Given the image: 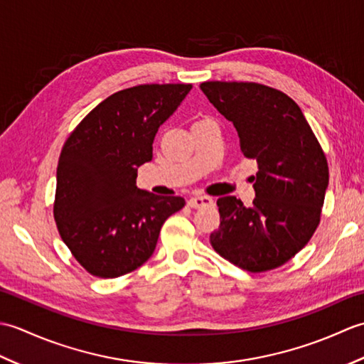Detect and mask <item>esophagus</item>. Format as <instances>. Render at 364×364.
Wrapping results in <instances>:
<instances>
[{"mask_svg": "<svg viewBox=\"0 0 364 364\" xmlns=\"http://www.w3.org/2000/svg\"><path fill=\"white\" fill-rule=\"evenodd\" d=\"M188 203L191 208H203V206L213 205V198L206 196H196V197H191Z\"/></svg>", "mask_w": 364, "mask_h": 364, "instance_id": "1", "label": "esophagus"}]
</instances>
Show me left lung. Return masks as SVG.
I'll return each instance as SVG.
<instances>
[{"label":"left lung","mask_w":364,"mask_h":364,"mask_svg":"<svg viewBox=\"0 0 364 364\" xmlns=\"http://www.w3.org/2000/svg\"><path fill=\"white\" fill-rule=\"evenodd\" d=\"M200 89L233 123L241 151L258 162L255 200L245 208L235 196L218 200L219 230L213 249L249 272L288 262L319 225L328 186V164L297 103L258 82L206 81Z\"/></svg>","instance_id":"obj_1"}]
</instances>
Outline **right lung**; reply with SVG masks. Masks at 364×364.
<instances>
[{
  "label": "right lung",
  "instance_id": "add662e5",
  "mask_svg": "<svg viewBox=\"0 0 364 364\" xmlns=\"http://www.w3.org/2000/svg\"><path fill=\"white\" fill-rule=\"evenodd\" d=\"M192 84H141L103 100L68 136L58 164L54 220L89 274L115 278L149 259L181 197L136 186L137 167L153 158L158 128Z\"/></svg>",
  "mask_w": 364,
  "mask_h": 364
}]
</instances>
